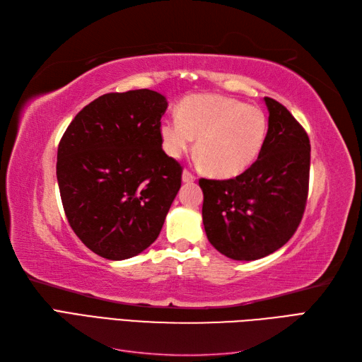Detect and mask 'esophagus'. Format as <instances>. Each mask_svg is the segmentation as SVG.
Returning <instances> with one entry per match:
<instances>
[{
  "label": "esophagus",
  "mask_w": 362,
  "mask_h": 362,
  "mask_svg": "<svg viewBox=\"0 0 362 362\" xmlns=\"http://www.w3.org/2000/svg\"><path fill=\"white\" fill-rule=\"evenodd\" d=\"M194 180H196V177H194V175H193L190 170L185 169V170L182 172V181H184V182H193Z\"/></svg>",
  "instance_id": "obj_1"
}]
</instances>
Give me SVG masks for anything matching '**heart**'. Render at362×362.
<instances>
[{
	"instance_id": "obj_1",
	"label": "heart",
	"mask_w": 362,
	"mask_h": 362,
	"mask_svg": "<svg viewBox=\"0 0 362 362\" xmlns=\"http://www.w3.org/2000/svg\"><path fill=\"white\" fill-rule=\"evenodd\" d=\"M160 134L164 151L173 158L182 156L198 137L196 152L208 172L229 178L257 160L267 134V116L259 107L234 98L190 95L181 101L178 116L163 120Z\"/></svg>"
}]
</instances>
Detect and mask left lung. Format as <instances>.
Returning <instances> with one entry per match:
<instances>
[{"mask_svg": "<svg viewBox=\"0 0 362 362\" xmlns=\"http://www.w3.org/2000/svg\"><path fill=\"white\" fill-rule=\"evenodd\" d=\"M269 128L252 166L235 178H201L210 243L237 261L267 257L298 229L310 185V137L281 103L264 98Z\"/></svg>", "mask_w": 362, "mask_h": 362, "instance_id": "1", "label": "left lung"}]
</instances>
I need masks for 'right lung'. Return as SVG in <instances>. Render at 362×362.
Wrapping results in <instances>:
<instances>
[{
	"mask_svg": "<svg viewBox=\"0 0 362 362\" xmlns=\"http://www.w3.org/2000/svg\"><path fill=\"white\" fill-rule=\"evenodd\" d=\"M163 95L105 93L74 117L59 144L57 181L74 233L96 255L127 259L156 242L181 187L161 148Z\"/></svg>",
	"mask_w": 362,
	"mask_h": 362,
	"instance_id": "obj_1",
	"label": "right lung"
}]
</instances>
